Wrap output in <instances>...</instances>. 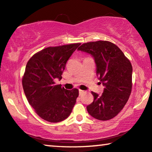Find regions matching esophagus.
Instances as JSON below:
<instances>
[{
    "label": "esophagus",
    "instance_id": "esophagus-1",
    "mask_svg": "<svg viewBox=\"0 0 152 152\" xmlns=\"http://www.w3.org/2000/svg\"><path fill=\"white\" fill-rule=\"evenodd\" d=\"M79 95L80 96H82L83 94H85V91H83V90H81V89H79Z\"/></svg>",
    "mask_w": 152,
    "mask_h": 152
}]
</instances>
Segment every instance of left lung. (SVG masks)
Masks as SVG:
<instances>
[{"instance_id":"8db88e82","label":"left lung","mask_w":152,"mask_h":152,"mask_svg":"<svg viewBox=\"0 0 152 152\" xmlns=\"http://www.w3.org/2000/svg\"><path fill=\"white\" fill-rule=\"evenodd\" d=\"M78 50L94 58L97 76L104 87L101 95L91 92L94 101L87 106V112L100 121L113 118L123 110L131 94V63L116 45L109 41L87 42Z\"/></svg>"}]
</instances>
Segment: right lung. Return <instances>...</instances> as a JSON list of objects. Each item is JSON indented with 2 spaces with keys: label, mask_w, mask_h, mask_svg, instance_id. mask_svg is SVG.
I'll list each match as a JSON object with an SVG mask.
<instances>
[{
  "label": "right lung",
  "mask_w": 152,
  "mask_h": 152,
  "mask_svg": "<svg viewBox=\"0 0 152 152\" xmlns=\"http://www.w3.org/2000/svg\"><path fill=\"white\" fill-rule=\"evenodd\" d=\"M80 45L50 47L27 62L22 80L23 90L29 104L45 121L58 123L72 113L78 89L67 90L54 80H61L66 63Z\"/></svg>",
  "instance_id": "obj_1"
}]
</instances>
